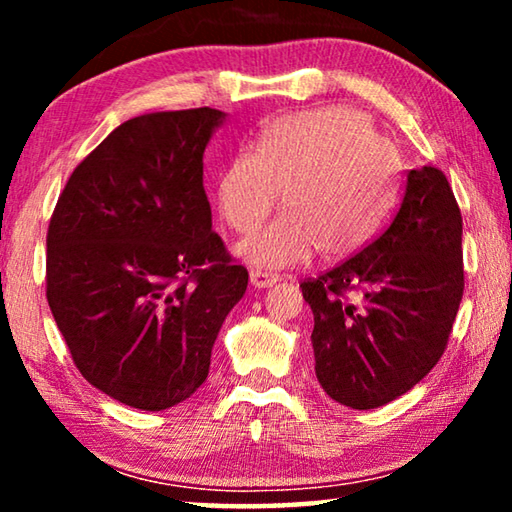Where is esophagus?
<instances>
[{"instance_id": "esophagus-1", "label": "esophagus", "mask_w": 512, "mask_h": 512, "mask_svg": "<svg viewBox=\"0 0 512 512\" xmlns=\"http://www.w3.org/2000/svg\"><path fill=\"white\" fill-rule=\"evenodd\" d=\"M275 282H277V275L275 273L250 271V284H253L255 289H268V287H273Z\"/></svg>"}]
</instances>
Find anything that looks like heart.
<instances>
[{"mask_svg": "<svg viewBox=\"0 0 512 512\" xmlns=\"http://www.w3.org/2000/svg\"><path fill=\"white\" fill-rule=\"evenodd\" d=\"M284 214L237 246L255 268L280 271L350 257L375 239L400 194V155L368 115L323 106L280 117L216 178V207L239 235L257 230L280 203Z\"/></svg>", "mask_w": 512, "mask_h": 512, "instance_id": "b5f03b06", "label": "heart"}]
</instances>
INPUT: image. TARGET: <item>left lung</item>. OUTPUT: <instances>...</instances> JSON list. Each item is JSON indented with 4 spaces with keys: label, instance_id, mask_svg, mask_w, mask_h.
I'll use <instances>...</instances> for the list:
<instances>
[{
    "label": "left lung",
    "instance_id": "1",
    "mask_svg": "<svg viewBox=\"0 0 512 512\" xmlns=\"http://www.w3.org/2000/svg\"><path fill=\"white\" fill-rule=\"evenodd\" d=\"M463 219L445 173L411 169L377 239L300 284L314 311L316 377L339 404L397 400L436 366L463 298ZM360 296L350 301L349 293Z\"/></svg>",
    "mask_w": 512,
    "mask_h": 512
}]
</instances>
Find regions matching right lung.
Returning a JSON list of instances; mask_svg holds the SVG:
<instances>
[{"mask_svg":"<svg viewBox=\"0 0 512 512\" xmlns=\"http://www.w3.org/2000/svg\"><path fill=\"white\" fill-rule=\"evenodd\" d=\"M225 112H149L117 126L58 196L47 302L81 375L142 411L187 400L248 271L212 230L203 153Z\"/></svg>","mask_w":512,"mask_h":512,"instance_id":"1","label":"right lung"}]
</instances>
